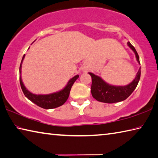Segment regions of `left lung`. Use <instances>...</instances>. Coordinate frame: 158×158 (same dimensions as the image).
<instances>
[{"mask_svg": "<svg viewBox=\"0 0 158 158\" xmlns=\"http://www.w3.org/2000/svg\"><path fill=\"white\" fill-rule=\"evenodd\" d=\"M127 44L129 48L134 52L137 61L140 64L139 55L136 50L129 41ZM88 73L92 77L91 93L93 97L98 102L113 104V103L124 101L131 95L138 84L141 75V68H139L133 81L124 86L108 84L100 77L97 76L92 73Z\"/></svg>", "mask_w": 158, "mask_h": 158, "instance_id": "obj_1", "label": "left lung"}]
</instances>
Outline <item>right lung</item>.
Masks as SVG:
<instances>
[{
	"label": "right lung",
	"instance_id": "right-lung-1",
	"mask_svg": "<svg viewBox=\"0 0 158 158\" xmlns=\"http://www.w3.org/2000/svg\"><path fill=\"white\" fill-rule=\"evenodd\" d=\"M29 49V48H28ZM25 54H24L23 56L22 61L20 65L19 68V73H20V84H21V87L23 92L25 94V96L27 98L30 100L31 102H33L34 104L38 106L45 108V109H52L54 108H57L62 106L64 103L67 101V99L69 97L70 92L71 90V88L73 86V85L76 80L79 78V75L77 74L76 76H74L73 78L69 80V81L68 82L67 85H65V87L62 89L59 92H56V93H53L51 94H36L31 93L27 89L25 88V86L23 84V83L21 79V67L23 61L25 58Z\"/></svg>",
	"mask_w": 158,
	"mask_h": 158
}]
</instances>
